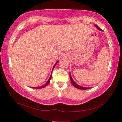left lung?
Returning a JSON list of instances; mask_svg holds the SVG:
<instances>
[{"label": "left lung", "instance_id": "8db88e82", "mask_svg": "<svg viewBox=\"0 0 122 122\" xmlns=\"http://www.w3.org/2000/svg\"><path fill=\"white\" fill-rule=\"evenodd\" d=\"M95 26H96V27L98 29H99L100 30H102V29H100V28H99V26L97 25H95ZM70 74V76H70V79H71V84H72L73 85V86H74V87H76V88H78V89H83V90H86V89H89V88H85V87H83V86H79V85H78L77 84H76V83H75L74 81H73V79H72V78H71V74Z\"/></svg>", "mask_w": 122, "mask_h": 122}]
</instances>
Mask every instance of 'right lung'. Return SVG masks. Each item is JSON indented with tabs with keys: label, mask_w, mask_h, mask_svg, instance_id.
I'll return each mask as SVG.
<instances>
[{
	"label": "right lung",
	"mask_w": 122,
	"mask_h": 122,
	"mask_svg": "<svg viewBox=\"0 0 122 122\" xmlns=\"http://www.w3.org/2000/svg\"><path fill=\"white\" fill-rule=\"evenodd\" d=\"M57 62H58V61H57ZM57 62H56V64H55L54 66H53V69H54V68L55 67V66H56V63H57ZM51 76H50L49 79H48V81L46 83V84H44V85H43V86H38V87H32V88H36V89H41V88H43L46 87V86H47V85L49 83V82H50V80L51 79Z\"/></svg>",
	"instance_id": "right-lung-1"
}]
</instances>
